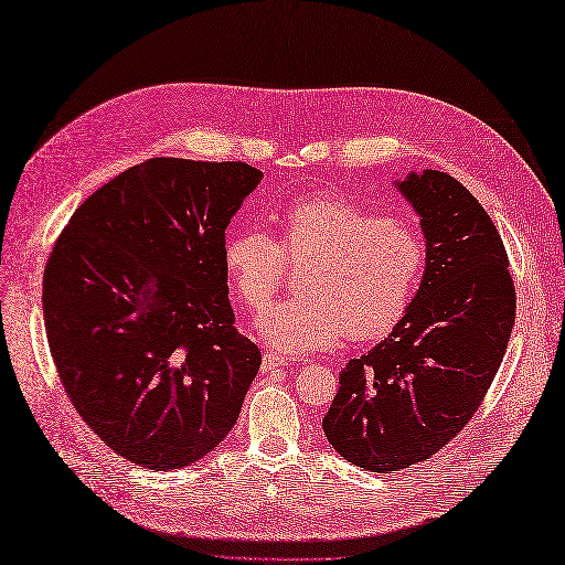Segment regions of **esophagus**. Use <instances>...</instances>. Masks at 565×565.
<instances>
[{
    "label": "esophagus",
    "instance_id": "1",
    "mask_svg": "<svg viewBox=\"0 0 565 565\" xmlns=\"http://www.w3.org/2000/svg\"><path fill=\"white\" fill-rule=\"evenodd\" d=\"M287 365V358L273 353V351H266L264 353V363H262V370L264 372H273V370H280Z\"/></svg>",
    "mask_w": 565,
    "mask_h": 565
}]
</instances>
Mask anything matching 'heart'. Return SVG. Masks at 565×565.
<instances>
[{
    "label": "heart",
    "instance_id": "1",
    "mask_svg": "<svg viewBox=\"0 0 565 565\" xmlns=\"http://www.w3.org/2000/svg\"><path fill=\"white\" fill-rule=\"evenodd\" d=\"M280 237L264 228L233 233L224 245L231 287L252 311L273 299L285 259H309L299 299L256 318V332L287 355L386 334L413 303L426 268L419 233L334 195L295 200L280 212Z\"/></svg>",
    "mask_w": 565,
    "mask_h": 565
}]
</instances>
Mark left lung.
<instances>
[{
	"label": "left lung",
	"instance_id": "1",
	"mask_svg": "<svg viewBox=\"0 0 565 565\" xmlns=\"http://www.w3.org/2000/svg\"><path fill=\"white\" fill-rule=\"evenodd\" d=\"M393 183L419 216L424 278L393 332L339 372L322 419L341 457L377 473L429 459L465 429L516 318L502 237L467 188L438 169Z\"/></svg>",
	"mask_w": 565,
	"mask_h": 565
}]
</instances>
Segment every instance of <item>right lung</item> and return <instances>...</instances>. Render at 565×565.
Listing matches in <instances>:
<instances>
[{"label":"right lung","mask_w":565,"mask_h":565,"mask_svg":"<svg viewBox=\"0 0 565 565\" xmlns=\"http://www.w3.org/2000/svg\"><path fill=\"white\" fill-rule=\"evenodd\" d=\"M264 174L152 158L84 200L44 268L58 377L119 457L169 471L228 436L262 351L233 328L226 228Z\"/></svg>","instance_id":"obj_1"}]
</instances>
